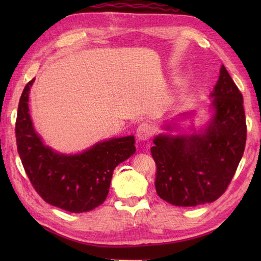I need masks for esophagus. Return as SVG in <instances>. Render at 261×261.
<instances>
[{"instance_id":"obj_1","label":"esophagus","mask_w":261,"mask_h":261,"mask_svg":"<svg viewBox=\"0 0 261 261\" xmlns=\"http://www.w3.org/2000/svg\"><path fill=\"white\" fill-rule=\"evenodd\" d=\"M153 135V126L149 123H141L137 129V138L141 141L148 140Z\"/></svg>"}]
</instances>
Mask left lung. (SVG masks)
<instances>
[{"instance_id": "8db88e82", "label": "left lung", "mask_w": 261, "mask_h": 261, "mask_svg": "<svg viewBox=\"0 0 261 261\" xmlns=\"http://www.w3.org/2000/svg\"><path fill=\"white\" fill-rule=\"evenodd\" d=\"M211 96L213 116L203 131L190 136L159 135L153 139L154 186L158 196L175 206L216 201L233 178L245 151L242 94L223 65Z\"/></svg>"}]
</instances>
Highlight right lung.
<instances>
[{
	"label": "right lung",
	"mask_w": 261,
	"mask_h": 261,
	"mask_svg": "<svg viewBox=\"0 0 261 261\" xmlns=\"http://www.w3.org/2000/svg\"><path fill=\"white\" fill-rule=\"evenodd\" d=\"M20 97L15 138L20 159L36 192L43 201L71 213L88 212L107 198L113 170L136 151L135 137L97 142L77 154H63L43 145L29 114V92Z\"/></svg>",
	"instance_id": "add662e5"
}]
</instances>
